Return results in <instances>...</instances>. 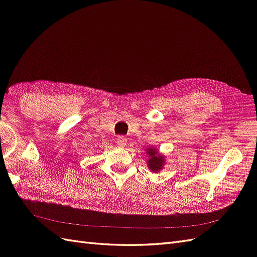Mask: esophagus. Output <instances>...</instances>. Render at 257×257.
Segmentation results:
<instances>
[{"label": "esophagus", "mask_w": 257, "mask_h": 257, "mask_svg": "<svg viewBox=\"0 0 257 257\" xmlns=\"http://www.w3.org/2000/svg\"><path fill=\"white\" fill-rule=\"evenodd\" d=\"M126 143H127V141L124 136H119L118 138H116V144H118L119 147H125Z\"/></svg>", "instance_id": "1"}]
</instances>
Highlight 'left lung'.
I'll use <instances>...</instances> for the list:
<instances>
[{
	"label": "left lung",
	"mask_w": 257,
	"mask_h": 257,
	"mask_svg": "<svg viewBox=\"0 0 257 257\" xmlns=\"http://www.w3.org/2000/svg\"><path fill=\"white\" fill-rule=\"evenodd\" d=\"M147 166L152 173H159L165 165V157L159 152L157 147L147 148Z\"/></svg>",
	"instance_id": "1"
}]
</instances>
